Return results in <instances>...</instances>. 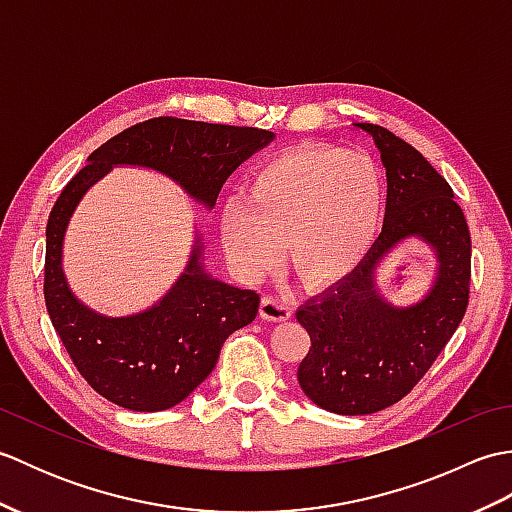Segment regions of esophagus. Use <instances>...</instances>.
<instances>
[{
  "label": "esophagus",
  "mask_w": 512,
  "mask_h": 512,
  "mask_svg": "<svg viewBox=\"0 0 512 512\" xmlns=\"http://www.w3.org/2000/svg\"><path fill=\"white\" fill-rule=\"evenodd\" d=\"M259 314L266 321H288L292 317V308L286 299L266 295L262 299V306H259Z\"/></svg>",
  "instance_id": "34e87169"
}]
</instances>
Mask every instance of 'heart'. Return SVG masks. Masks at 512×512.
<instances>
[{
  "label": "heart",
  "mask_w": 512,
  "mask_h": 512,
  "mask_svg": "<svg viewBox=\"0 0 512 512\" xmlns=\"http://www.w3.org/2000/svg\"><path fill=\"white\" fill-rule=\"evenodd\" d=\"M385 206V182L363 151L299 145L257 167L244 202L222 211V246L239 275L257 277L279 262L288 237L290 264L310 286L341 281L372 248Z\"/></svg>",
  "instance_id": "heart-1"
}]
</instances>
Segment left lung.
Instances as JSON below:
<instances>
[{"label": "left lung", "instance_id": "obj_1", "mask_svg": "<svg viewBox=\"0 0 512 512\" xmlns=\"http://www.w3.org/2000/svg\"><path fill=\"white\" fill-rule=\"evenodd\" d=\"M354 129L374 140L387 173L383 231L350 275L295 312L312 341L299 385L341 416L387 409L416 387L458 330L471 284V235L449 182L387 129ZM409 238L432 248L437 268L423 297L400 307L379 292L377 273Z\"/></svg>", "mask_w": 512, "mask_h": 512}]
</instances>
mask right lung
<instances>
[{
  "instance_id": "right-lung-1",
  "label": "right lung",
  "mask_w": 512,
  "mask_h": 512,
  "mask_svg": "<svg viewBox=\"0 0 512 512\" xmlns=\"http://www.w3.org/2000/svg\"><path fill=\"white\" fill-rule=\"evenodd\" d=\"M273 140V132L257 127L151 118L92 151L61 191L46 226V308L76 369L114 405L176 407L213 372L228 336L257 317L259 295L206 270L202 226L195 220L187 266L165 295L123 317L96 312L74 295L63 270L65 231L76 206L114 167H138L178 184L211 213L226 178Z\"/></svg>"
}]
</instances>
